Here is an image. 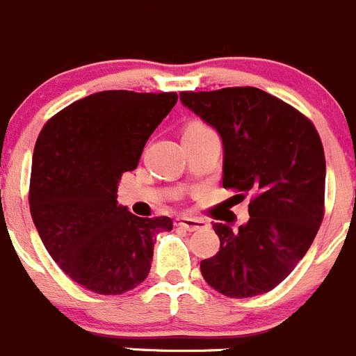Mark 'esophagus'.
Returning <instances> with one entry per match:
<instances>
[{
  "mask_svg": "<svg viewBox=\"0 0 356 356\" xmlns=\"http://www.w3.org/2000/svg\"><path fill=\"white\" fill-rule=\"evenodd\" d=\"M176 226H180L185 231H197L208 227V224L201 218H191V217H180L176 220Z\"/></svg>",
  "mask_w": 356,
  "mask_h": 356,
  "instance_id": "esophagus-1",
  "label": "esophagus"
}]
</instances>
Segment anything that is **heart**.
<instances>
[{
  "label": "heart",
  "instance_id": "b5f03b06",
  "mask_svg": "<svg viewBox=\"0 0 356 356\" xmlns=\"http://www.w3.org/2000/svg\"><path fill=\"white\" fill-rule=\"evenodd\" d=\"M203 129H208V127L203 125V123H200V122H192V123H188L187 129H185V132H195V130H203Z\"/></svg>",
  "mask_w": 356,
  "mask_h": 356
}]
</instances>
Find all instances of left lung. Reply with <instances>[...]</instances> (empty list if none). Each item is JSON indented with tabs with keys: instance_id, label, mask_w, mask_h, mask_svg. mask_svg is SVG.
<instances>
[{
	"instance_id": "8db88e82",
	"label": "left lung",
	"mask_w": 356,
	"mask_h": 356,
	"mask_svg": "<svg viewBox=\"0 0 356 356\" xmlns=\"http://www.w3.org/2000/svg\"><path fill=\"white\" fill-rule=\"evenodd\" d=\"M184 106L210 123L224 145L222 187L250 194L249 222H215V256L204 280L229 298L263 295L305 256L325 217V152L314 123L252 86L181 91Z\"/></svg>"
}]
</instances>
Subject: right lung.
<instances>
[{
  "mask_svg": "<svg viewBox=\"0 0 356 356\" xmlns=\"http://www.w3.org/2000/svg\"><path fill=\"white\" fill-rule=\"evenodd\" d=\"M176 100V91H100L61 109L38 134L29 211L52 259L90 291L122 295L141 284L155 234L172 229L169 217L118 207L116 192Z\"/></svg>",
  "mask_w": 356,
  "mask_h": 356,
  "instance_id": "add662e5",
  "label": "right lung"
}]
</instances>
